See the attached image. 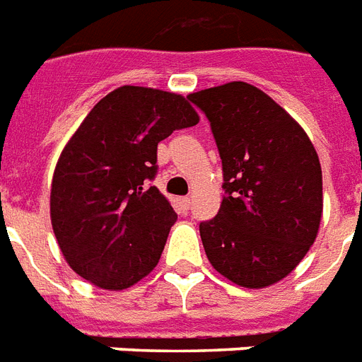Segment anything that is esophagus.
<instances>
[{
  "label": "esophagus",
  "instance_id": "obj_1",
  "mask_svg": "<svg viewBox=\"0 0 362 362\" xmlns=\"http://www.w3.org/2000/svg\"><path fill=\"white\" fill-rule=\"evenodd\" d=\"M178 206H180L184 212H186V210H189V206H192V199H189V197L178 199Z\"/></svg>",
  "mask_w": 362,
  "mask_h": 362
}]
</instances>
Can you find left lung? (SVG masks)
<instances>
[{"label": "left lung", "mask_w": 362, "mask_h": 362, "mask_svg": "<svg viewBox=\"0 0 362 362\" xmlns=\"http://www.w3.org/2000/svg\"><path fill=\"white\" fill-rule=\"evenodd\" d=\"M209 118L223 169V201L199 233L210 264L237 286L286 278L314 244L323 180L314 144L274 99L246 82L189 93Z\"/></svg>", "instance_id": "8db88e82"}]
</instances>
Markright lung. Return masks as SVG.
I'll return each instance as SVG.
<instances>
[{"mask_svg":"<svg viewBox=\"0 0 362 362\" xmlns=\"http://www.w3.org/2000/svg\"><path fill=\"white\" fill-rule=\"evenodd\" d=\"M199 115L178 93L122 86L99 101L54 170L50 220L65 261L93 286L127 289L158 264L176 212L156 186L158 144Z\"/></svg>","mask_w":362,"mask_h":362,"instance_id":"add662e5","label":"right lung"}]
</instances>
